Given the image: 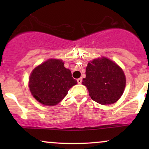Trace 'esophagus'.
<instances>
[{
	"instance_id": "1",
	"label": "esophagus",
	"mask_w": 149,
	"mask_h": 149,
	"mask_svg": "<svg viewBox=\"0 0 149 149\" xmlns=\"http://www.w3.org/2000/svg\"><path fill=\"white\" fill-rule=\"evenodd\" d=\"M77 82H78V84H80V83H82V78H78V79H77Z\"/></svg>"
}]
</instances>
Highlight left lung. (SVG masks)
Returning a JSON list of instances; mask_svg holds the SVG:
<instances>
[{"label": "left lung", "instance_id": "8db88e82", "mask_svg": "<svg viewBox=\"0 0 149 149\" xmlns=\"http://www.w3.org/2000/svg\"><path fill=\"white\" fill-rule=\"evenodd\" d=\"M83 85L97 103L107 105L117 102L123 93L126 78L123 69L107 57L93 59L88 64Z\"/></svg>", "mask_w": 149, "mask_h": 149}]
</instances>
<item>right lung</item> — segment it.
<instances>
[{"instance_id":"right-lung-1","label":"right lung","mask_w":149,"mask_h":149,"mask_svg":"<svg viewBox=\"0 0 149 149\" xmlns=\"http://www.w3.org/2000/svg\"><path fill=\"white\" fill-rule=\"evenodd\" d=\"M61 59H49L32 71L29 87L31 95L40 104L54 106L61 102L77 80Z\"/></svg>"}]
</instances>
